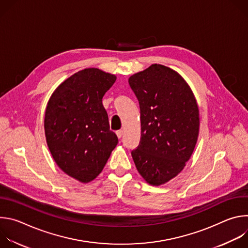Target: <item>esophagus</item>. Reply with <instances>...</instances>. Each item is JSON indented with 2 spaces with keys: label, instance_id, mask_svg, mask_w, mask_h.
<instances>
[{
  "label": "esophagus",
  "instance_id": "esophagus-1",
  "mask_svg": "<svg viewBox=\"0 0 248 248\" xmlns=\"http://www.w3.org/2000/svg\"><path fill=\"white\" fill-rule=\"evenodd\" d=\"M116 133H117V135H118V137H119L120 139L122 138V136H123V134H124L123 130H118V131H116Z\"/></svg>",
  "mask_w": 248,
  "mask_h": 248
}]
</instances>
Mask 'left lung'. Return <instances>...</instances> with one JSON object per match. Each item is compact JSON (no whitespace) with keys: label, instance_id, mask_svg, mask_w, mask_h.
<instances>
[{"label":"left lung","instance_id":"1","mask_svg":"<svg viewBox=\"0 0 248 248\" xmlns=\"http://www.w3.org/2000/svg\"><path fill=\"white\" fill-rule=\"evenodd\" d=\"M128 83L139 102L141 138L131 156L140 175L158 186L178 175L190 159L199 134L194 94L175 70L154 63Z\"/></svg>","mask_w":248,"mask_h":248}]
</instances>
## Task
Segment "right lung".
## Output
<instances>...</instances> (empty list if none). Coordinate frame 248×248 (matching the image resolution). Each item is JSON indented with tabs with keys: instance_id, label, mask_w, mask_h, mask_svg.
I'll use <instances>...</instances> for the list:
<instances>
[{
	"instance_id": "1",
	"label": "right lung",
	"mask_w": 248,
	"mask_h": 248,
	"mask_svg": "<svg viewBox=\"0 0 248 248\" xmlns=\"http://www.w3.org/2000/svg\"><path fill=\"white\" fill-rule=\"evenodd\" d=\"M116 79L99 68H84L62 82L47 104L49 150L59 168L82 184L97 178L119 142L102 104Z\"/></svg>"
}]
</instances>
